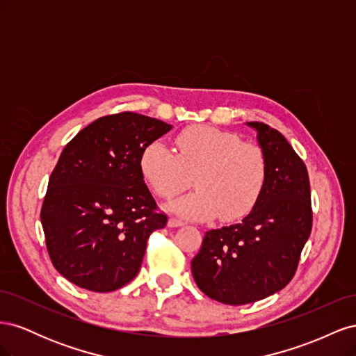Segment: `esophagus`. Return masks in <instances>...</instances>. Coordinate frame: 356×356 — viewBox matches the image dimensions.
<instances>
[{
    "label": "esophagus",
    "instance_id": "1",
    "mask_svg": "<svg viewBox=\"0 0 356 356\" xmlns=\"http://www.w3.org/2000/svg\"><path fill=\"white\" fill-rule=\"evenodd\" d=\"M182 224H184V221H181V220L174 218V217L168 220V225H169V227H179V225H182Z\"/></svg>",
    "mask_w": 356,
    "mask_h": 356
}]
</instances>
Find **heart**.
<instances>
[{
  "instance_id": "b5f03b06",
  "label": "heart",
  "mask_w": 356,
  "mask_h": 356,
  "mask_svg": "<svg viewBox=\"0 0 356 356\" xmlns=\"http://www.w3.org/2000/svg\"><path fill=\"white\" fill-rule=\"evenodd\" d=\"M177 153L161 141L148 143L139 154V170L157 196L170 199L187 188L196 191L169 203L188 220H241L260 200L268 163L261 147L211 126H190L175 136Z\"/></svg>"
}]
</instances>
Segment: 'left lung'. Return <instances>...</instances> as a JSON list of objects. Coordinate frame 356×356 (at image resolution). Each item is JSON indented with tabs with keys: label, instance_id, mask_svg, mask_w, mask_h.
<instances>
[{
	"label": "left lung",
	"instance_id": "1",
	"mask_svg": "<svg viewBox=\"0 0 356 356\" xmlns=\"http://www.w3.org/2000/svg\"><path fill=\"white\" fill-rule=\"evenodd\" d=\"M267 157L263 195L239 224L204 233L191 273L202 293L224 305H248L272 296L296 275L312 232L306 165L276 129L248 122Z\"/></svg>",
	"mask_w": 356,
	"mask_h": 356
}]
</instances>
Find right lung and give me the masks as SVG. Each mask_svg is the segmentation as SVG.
Listing matches in <instances>:
<instances>
[{
	"instance_id": "1",
	"label": "right lung",
	"mask_w": 356,
	"mask_h": 356,
	"mask_svg": "<svg viewBox=\"0 0 356 356\" xmlns=\"http://www.w3.org/2000/svg\"><path fill=\"white\" fill-rule=\"evenodd\" d=\"M170 129L124 111L95 120L63 148L41 224L50 260L70 282L110 293L138 275L149 234L168 222L145 186L139 154Z\"/></svg>"
}]
</instances>
